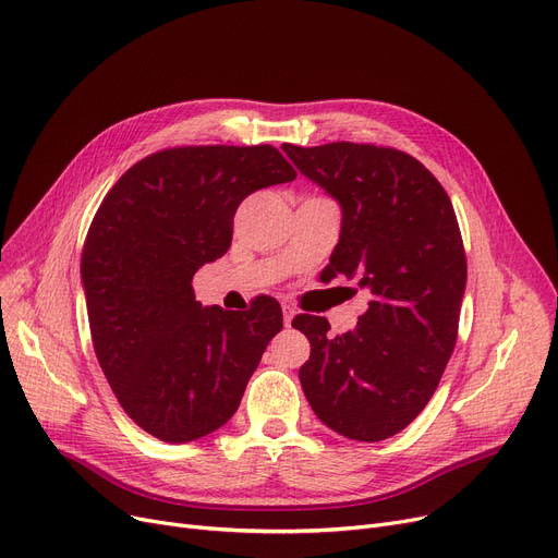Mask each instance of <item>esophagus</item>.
Here are the masks:
<instances>
[{"mask_svg": "<svg viewBox=\"0 0 558 558\" xmlns=\"http://www.w3.org/2000/svg\"><path fill=\"white\" fill-rule=\"evenodd\" d=\"M294 314H296V307L291 305V303H282V316H284V326L289 328L291 326V318H294Z\"/></svg>", "mask_w": 558, "mask_h": 558, "instance_id": "1", "label": "esophagus"}]
</instances>
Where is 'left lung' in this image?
I'll use <instances>...</instances> for the list:
<instances>
[{"mask_svg": "<svg viewBox=\"0 0 558 558\" xmlns=\"http://www.w3.org/2000/svg\"><path fill=\"white\" fill-rule=\"evenodd\" d=\"M282 149L341 203L324 276L357 278L368 294L353 332L330 337L324 316L291 320L312 345L299 371L305 398L341 436L383 441L423 412L457 343L468 267L452 201L423 162L391 146Z\"/></svg>", "mask_w": 558, "mask_h": 558, "instance_id": "8db88e82", "label": "left lung"}]
</instances>
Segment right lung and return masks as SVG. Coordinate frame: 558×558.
<instances>
[{"mask_svg": "<svg viewBox=\"0 0 558 558\" xmlns=\"http://www.w3.org/2000/svg\"><path fill=\"white\" fill-rule=\"evenodd\" d=\"M294 179L271 144L173 146L135 162L101 201L81 253L95 355L129 418L160 441L228 423L282 330L276 299L244 314L203 307L192 278L230 248L248 194Z\"/></svg>", "mask_w": 558, "mask_h": 558, "instance_id": "add662e5", "label": "right lung"}]
</instances>
